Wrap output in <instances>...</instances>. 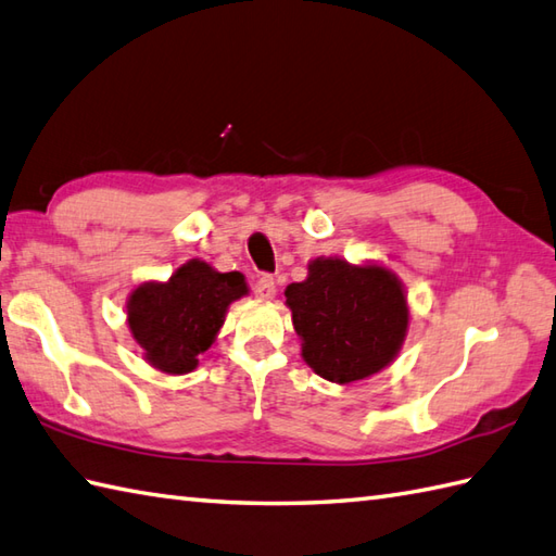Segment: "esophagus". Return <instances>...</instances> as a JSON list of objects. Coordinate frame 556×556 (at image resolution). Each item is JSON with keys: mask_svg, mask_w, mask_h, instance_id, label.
<instances>
[{"mask_svg": "<svg viewBox=\"0 0 556 556\" xmlns=\"http://www.w3.org/2000/svg\"><path fill=\"white\" fill-rule=\"evenodd\" d=\"M254 294L258 300H264V302H268V300H274L276 298V280H274V276H258L256 280H254Z\"/></svg>", "mask_w": 556, "mask_h": 556, "instance_id": "obj_1", "label": "esophagus"}]
</instances>
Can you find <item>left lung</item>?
Returning a JSON list of instances; mask_svg holds the SVG:
<instances>
[{
  "instance_id": "left-lung-1",
  "label": "left lung",
  "mask_w": 556,
  "mask_h": 556,
  "mask_svg": "<svg viewBox=\"0 0 556 556\" xmlns=\"http://www.w3.org/2000/svg\"><path fill=\"white\" fill-rule=\"evenodd\" d=\"M302 359L330 382L364 380L400 354L409 330L402 280L382 264L338 256L309 262V276L286 288Z\"/></svg>"
}]
</instances>
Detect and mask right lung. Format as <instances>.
<instances>
[{"label":"right lung","mask_w":556,"mask_h":556,"mask_svg":"<svg viewBox=\"0 0 556 556\" xmlns=\"http://www.w3.org/2000/svg\"><path fill=\"white\" fill-rule=\"evenodd\" d=\"M250 292L238 270L220 274L190 258L168 280H150L128 298V328L144 362L168 376L190 374L212 348L228 306Z\"/></svg>","instance_id":"obj_1"}]
</instances>
